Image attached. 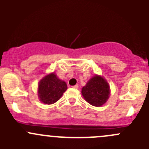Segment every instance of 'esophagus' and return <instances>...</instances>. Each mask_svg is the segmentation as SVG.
<instances>
[{
	"label": "esophagus",
	"instance_id": "obj_1",
	"mask_svg": "<svg viewBox=\"0 0 149 149\" xmlns=\"http://www.w3.org/2000/svg\"><path fill=\"white\" fill-rule=\"evenodd\" d=\"M72 87H73V88H79V86H78V85H75V86H72Z\"/></svg>",
	"mask_w": 149,
	"mask_h": 149
}]
</instances>
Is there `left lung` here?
Instances as JSON below:
<instances>
[{"mask_svg": "<svg viewBox=\"0 0 149 149\" xmlns=\"http://www.w3.org/2000/svg\"><path fill=\"white\" fill-rule=\"evenodd\" d=\"M81 94L86 101L91 105L101 107L109 99L110 88L104 78L94 75L82 88Z\"/></svg>", "mask_w": 149, "mask_h": 149, "instance_id": "obj_1", "label": "left lung"}]
</instances>
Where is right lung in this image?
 Masks as SVG:
<instances>
[{
	"instance_id": "add662e5",
	"label": "right lung",
	"mask_w": 149,
	"mask_h": 149,
	"mask_svg": "<svg viewBox=\"0 0 149 149\" xmlns=\"http://www.w3.org/2000/svg\"><path fill=\"white\" fill-rule=\"evenodd\" d=\"M67 88L65 82L61 80L55 73H48L39 82L38 97L41 102L52 104L61 99Z\"/></svg>"
}]
</instances>
